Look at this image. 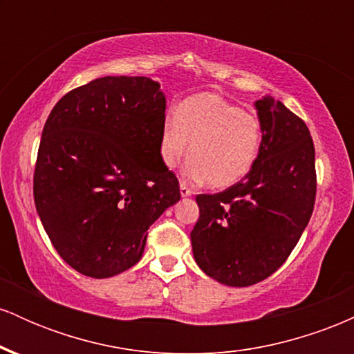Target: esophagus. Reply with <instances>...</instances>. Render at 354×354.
Returning <instances> with one entry per match:
<instances>
[{
	"label": "esophagus",
	"instance_id": "obj_1",
	"mask_svg": "<svg viewBox=\"0 0 354 354\" xmlns=\"http://www.w3.org/2000/svg\"><path fill=\"white\" fill-rule=\"evenodd\" d=\"M180 193H181L183 198H186V196H191V194H193V191H191L188 186L185 185V183H181V185H180Z\"/></svg>",
	"mask_w": 354,
	"mask_h": 354
}]
</instances>
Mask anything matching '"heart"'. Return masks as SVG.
I'll return each instance as SVG.
<instances>
[{
  "label": "heart",
  "mask_w": 354,
  "mask_h": 354,
  "mask_svg": "<svg viewBox=\"0 0 354 354\" xmlns=\"http://www.w3.org/2000/svg\"><path fill=\"white\" fill-rule=\"evenodd\" d=\"M192 145H189V143ZM261 146V121L216 93L189 96L166 115L160 158L173 168L188 153L185 176L209 188H230L253 168ZM190 151H187V148Z\"/></svg>",
  "instance_id": "1"
}]
</instances>
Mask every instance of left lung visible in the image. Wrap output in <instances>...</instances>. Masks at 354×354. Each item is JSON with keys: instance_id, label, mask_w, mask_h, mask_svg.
<instances>
[{"instance_id": "1", "label": "left lung", "mask_w": 354, "mask_h": 354, "mask_svg": "<svg viewBox=\"0 0 354 354\" xmlns=\"http://www.w3.org/2000/svg\"><path fill=\"white\" fill-rule=\"evenodd\" d=\"M261 146L236 185L198 194L200 219L191 231L198 266L228 286H251L288 259L310 221L316 198L310 129L281 101H256Z\"/></svg>"}]
</instances>
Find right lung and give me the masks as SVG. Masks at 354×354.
<instances>
[{
	"instance_id": "obj_1",
	"label": "right lung",
	"mask_w": 354,
	"mask_h": 354,
	"mask_svg": "<svg viewBox=\"0 0 354 354\" xmlns=\"http://www.w3.org/2000/svg\"><path fill=\"white\" fill-rule=\"evenodd\" d=\"M166 98L145 76H104L51 109L36 158L35 205L73 270L109 278L140 261L149 226L180 201L161 163Z\"/></svg>"
}]
</instances>
